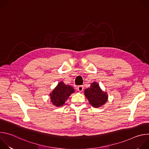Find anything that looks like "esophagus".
<instances>
[{
    "label": "esophagus",
    "instance_id": "34e87169",
    "mask_svg": "<svg viewBox=\"0 0 149 149\" xmlns=\"http://www.w3.org/2000/svg\"><path fill=\"white\" fill-rule=\"evenodd\" d=\"M77 90H78V91L81 92V91H82L83 90H84V86H78V87H77Z\"/></svg>",
    "mask_w": 149,
    "mask_h": 149
}]
</instances>
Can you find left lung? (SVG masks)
<instances>
[{
    "instance_id": "1",
    "label": "left lung",
    "mask_w": 149,
    "mask_h": 149,
    "mask_svg": "<svg viewBox=\"0 0 149 149\" xmlns=\"http://www.w3.org/2000/svg\"><path fill=\"white\" fill-rule=\"evenodd\" d=\"M84 94L91 105L96 108L101 107L107 101L108 95L102 91L97 82L92 83L90 88L85 90Z\"/></svg>"
}]
</instances>
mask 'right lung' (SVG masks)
I'll use <instances>...</instances> for the list:
<instances>
[{
	"mask_svg": "<svg viewBox=\"0 0 149 149\" xmlns=\"http://www.w3.org/2000/svg\"><path fill=\"white\" fill-rule=\"evenodd\" d=\"M74 92V88L63 82H59L51 94V99L53 104L56 107L62 106L68 97Z\"/></svg>",
	"mask_w": 149,
	"mask_h": 149,
	"instance_id": "obj_1",
	"label": "right lung"
}]
</instances>
